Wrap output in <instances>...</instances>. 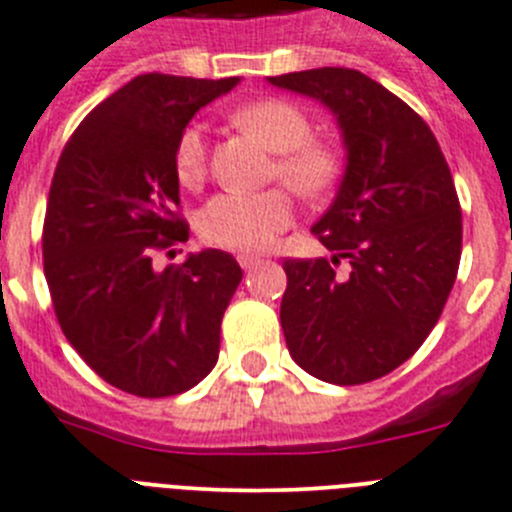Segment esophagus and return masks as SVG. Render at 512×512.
I'll return each mask as SVG.
<instances>
[{
	"label": "esophagus",
	"instance_id": "1",
	"mask_svg": "<svg viewBox=\"0 0 512 512\" xmlns=\"http://www.w3.org/2000/svg\"><path fill=\"white\" fill-rule=\"evenodd\" d=\"M237 260H239V265H242V270H252V267H257L262 262L257 255H239Z\"/></svg>",
	"mask_w": 512,
	"mask_h": 512
}]
</instances>
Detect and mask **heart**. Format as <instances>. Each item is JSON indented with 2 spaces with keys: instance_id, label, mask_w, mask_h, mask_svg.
<instances>
[{
  "instance_id": "1",
  "label": "heart",
  "mask_w": 512,
  "mask_h": 512,
  "mask_svg": "<svg viewBox=\"0 0 512 512\" xmlns=\"http://www.w3.org/2000/svg\"><path fill=\"white\" fill-rule=\"evenodd\" d=\"M242 130L260 137L278 155V173L290 188L313 196L331 186L339 173L334 150L313 142V127L306 114L283 99L247 104L234 114ZM176 178L181 186H199L206 173V135L201 127H186L176 142ZM293 222V201L285 191L262 193L224 191L199 214V232L206 242L224 250L257 252L275 242Z\"/></svg>"
}]
</instances>
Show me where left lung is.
Segmentation results:
<instances>
[{
    "mask_svg": "<svg viewBox=\"0 0 512 512\" xmlns=\"http://www.w3.org/2000/svg\"><path fill=\"white\" fill-rule=\"evenodd\" d=\"M321 101L342 132L344 176L311 232L329 260H285L280 303L296 365L362 385L403 365L439 321L457 280L462 211L434 132L405 101L354 68L267 76ZM350 260L342 276L333 265Z\"/></svg>",
    "mask_w": 512,
    "mask_h": 512,
    "instance_id": "left-lung-1",
    "label": "left lung"
}]
</instances>
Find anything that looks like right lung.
Wrapping results in <instances>:
<instances>
[{
	"label": "right lung",
	"instance_id": "obj_1",
	"mask_svg": "<svg viewBox=\"0 0 512 512\" xmlns=\"http://www.w3.org/2000/svg\"><path fill=\"white\" fill-rule=\"evenodd\" d=\"M237 84V76L132 78L78 124L55 168L43 227L55 316L86 365L124 393H186L219 359L242 267L222 250L165 270L153 257L188 239L176 214L178 137Z\"/></svg>",
	"mask_w": 512,
	"mask_h": 512
}]
</instances>
